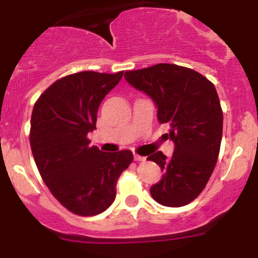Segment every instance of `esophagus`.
<instances>
[{
  "label": "esophagus",
  "instance_id": "obj_1",
  "mask_svg": "<svg viewBox=\"0 0 258 258\" xmlns=\"http://www.w3.org/2000/svg\"><path fill=\"white\" fill-rule=\"evenodd\" d=\"M134 160H136V161H145V160H146V157L142 156V155L134 154Z\"/></svg>",
  "mask_w": 258,
  "mask_h": 258
}]
</instances>
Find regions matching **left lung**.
Segmentation results:
<instances>
[{"instance_id": "8db88e82", "label": "left lung", "mask_w": 258, "mask_h": 258, "mask_svg": "<svg viewBox=\"0 0 258 258\" xmlns=\"http://www.w3.org/2000/svg\"><path fill=\"white\" fill-rule=\"evenodd\" d=\"M125 79L154 99L174 142L170 159L161 151L147 157L164 170L150 192L161 206H186L204 190L220 154L223 115L216 88L197 71L169 63L126 71Z\"/></svg>"}]
</instances>
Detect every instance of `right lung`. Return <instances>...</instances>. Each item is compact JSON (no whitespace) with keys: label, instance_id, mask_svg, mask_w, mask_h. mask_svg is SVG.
<instances>
[{"label":"right lung","instance_id":"obj_1","mask_svg":"<svg viewBox=\"0 0 258 258\" xmlns=\"http://www.w3.org/2000/svg\"><path fill=\"white\" fill-rule=\"evenodd\" d=\"M122 74L84 71L61 77L32 111L29 143L41 178L61 206L84 217L112 204L118 177L133 161L129 150L103 152L88 138L98 107Z\"/></svg>","mask_w":258,"mask_h":258}]
</instances>
